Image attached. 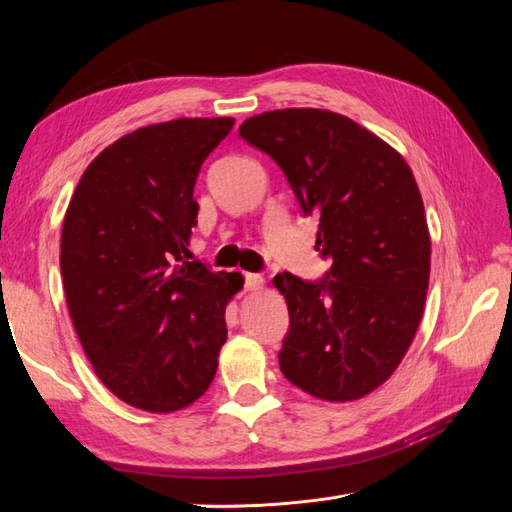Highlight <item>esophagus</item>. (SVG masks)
<instances>
[{"label": "esophagus", "instance_id": "esophagus-1", "mask_svg": "<svg viewBox=\"0 0 512 512\" xmlns=\"http://www.w3.org/2000/svg\"><path fill=\"white\" fill-rule=\"evenodd\" d=\"M265 286V277L258 273H245V288L247 290H260Z\"/></svg>", "mask_w": 512, "mask_h": 512}]
</instances>
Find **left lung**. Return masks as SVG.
Wrapping results in <instances>:
<instances>
[{
	"mask_svg": "<svg viewBox=\"0 0 512 512\" xmlns=\"http://www.w3.org/2000/svg\"><path fill=\"white\" fill-rule=\"evenodd\" d=\"M239 134L284 170L303 213L318 218L316 250L333 260L318 282L275 275L290 316L282 374L318 399L365 397L391 378L423 318L431 239L412 170L382 138L322 108L262 113Z\"/></svg>",
	"mask_w": 512,
	"mask_h": 512,
	"instance_id": "8db88e82",
	"label": "left lung"
}]
</instances>
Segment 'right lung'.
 Here are the masks:
<instances>
[{
	"mask_svg": "<svg viewBox=\"0 0 512 512\" xmlns=\"http://www.w3.org/2000/svg\"><path fill=\"white\" fill-rule=\"evenodd\" d=\"M232 117L138 128L87 166L61 228V280L96 376L126 404L175 412L203 395L241 273L188 260L200 166Z\"/></svg>",
	"mask_w": 512,
	"mask_h": 512,
	"instance_id": "obj_1",
	"label": "right lung"
}]
</instances>
